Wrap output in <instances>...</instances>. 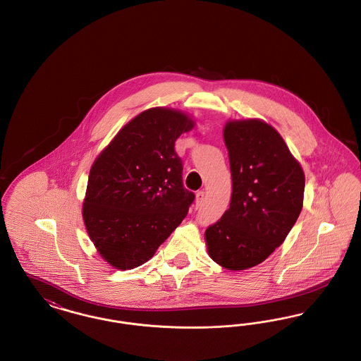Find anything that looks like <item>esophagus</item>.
<instances>
[{
  "mask_svg": "<svg viewBox=\"0 0 361 361\" xmlns=\"http://www.w3.org/2000/svg\"><path fill=\"white\" fill-rule=\"evenodd\" d=\"M204 200H206V192H204V190H199V192L196 193V206H203V204H204Z\"/></svg>",
  "mask_w": 361,
  "mask_h": 361,
  "instance_id": "obj_1",
  "label": "esophagus"
}]
</instances>
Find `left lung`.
<instances>
[{
	"label": "left lung",
	"instance_id": "1",
	"mask_svg": "<svg viewBox=\"0 0 361 361\" xmlns=\"http://www.w3.org/2000/svg\"><path fill=\"white\" fill-rule=\"evenodd\" d=\"M233 193L228 209L206 230L216 264L243 271L279 247L303 207L305 173L275 128L257 119L227 121Z\"/></svg>",
	"mask_w": 361,
	"mask_h": 361
}]
</instances>
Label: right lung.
<instances>
[{
	"label": "right lung",
	"instance_id": "right-lung-1",
	"mask_svg": "<svg viewBox=\"0 0 361 361\" xmlns=\"http://www.w3.org/2000/svg\"><path fill=\"white\" fill-rule=\"evenodd\" d=\"M192 127L180 111L147 109L93 162L82 216L90 240L112 267L133 269L150 259L187 216L195 193L183 184L174 143Z\"/></svg>",
	"mask_w": 361,
	"mask_h": 361
}]
</instances>
